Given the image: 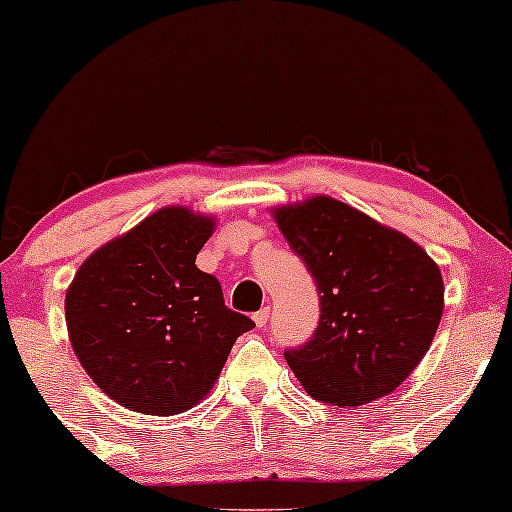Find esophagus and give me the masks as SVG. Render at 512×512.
Here are the masks:
<instances>
[{
  "mask_svg": "<svg viewBox=\"0 0 512 512\" xmlns=\"http://www.w3.org/2000/svg\"><path fill=\"white\" fill-rule=\"evenodd\" d=\"M252 320H255V325H257V327H264V325H267V320H269V308L257 310V313L252 315Z\"/></svg>",
  "mask_w": 512,
  "mask_h": 512,
  "instance_id": "34e87169",
  "label": "esophagus"
}]
</instances>
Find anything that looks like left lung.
Wrapping results in <instances>:
<instances>
[{"mask_svg": "<svg viewBox=\"0 0 512 512\" xmlns=\"http://www.w3.org/2000/svg\"><path fill=\"white\" fill-rule=\"evenodd\" d=\"M320 293L313 337L286 349L310 397L361 407L419 366L443 315V276L414 240L330 197L274 211Z\"/></svg>", "mask_w": 512, "mask_h": 512, "instance_id": "left-lung-1", "label": "left lung"}]
</instances>
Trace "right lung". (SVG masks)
I'll return each mask as SVG.
<instances>
[{
  "label": "right lung",
  "instance_id": "add662e5",
  "mask_svg": "<svg viewBox=\"0 0 512 512\" xmlns=\"http://www.w3.org/2000/svg\"><path fill=\"white\" fill-rule=\"evenodd\" d=\"M211 231L209 216L161 209L93 252L69 286L74 354L127 409L168 416L195 407L255 327L223 303L219 279L197 269Z\"/></svg>",
  "mask_w": 512,
  "mask_h": 512
}]
</instances>
